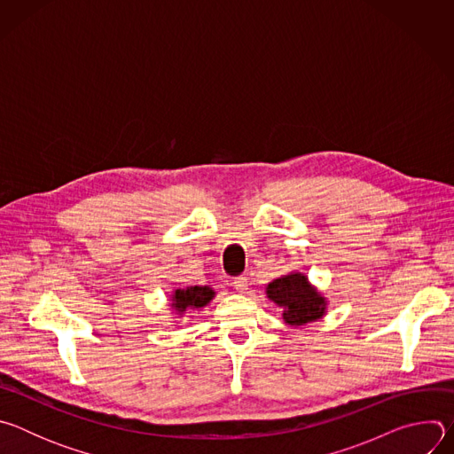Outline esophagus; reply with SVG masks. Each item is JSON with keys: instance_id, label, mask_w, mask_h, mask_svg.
<instances>
[{"instance_id": "esophagus-1", "label": "esophagus", "mask_w": 454, "mask_h": 454, "mask_svg": "<svg viewBox=\"0 0 454 454\" xmlns=\"http://www.w3.org/2000/svg\"><path fill=\"white\" fill-rule=\"evenodd\" d=\"M233 287L237 289V291H246L247 289V277H244V275H240V277H235L233 278Z\"/></svg>"}]
</instances>
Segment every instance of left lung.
Instances as JSON below:
<instances>
[{
    "mask_svg": "<svg viewBox=\"0 0 454 454\" xmlns=\"http://www.w3.org/2000/svg\"><path fill=\"white\" fill-rule=\"evenodd\" d=\"M268 298L284 309V319L289 325H305L319 319L325 312L323 300L300 273L277 278L268 286Z\"/></svg>",
    "mask_w": 454,
    "mask_h": 454,
    "instance_id": "1",
    "label": "left lung"
}]
</instances>
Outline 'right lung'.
Wrapping results in <instances>:
<instances>
[{
  "label": "right lung",
  "mask_w": 454,
  "mask_h": 454,
  "mask_svg": "<svg viewBox=\"0 0 454 454\" xmlns=\"http://www.w3.org/2000/svg\"><path fill=\"white\" fill-rule=\"evenodd\" d=\"M215 293L210 289V287H200V286H196V287H186V289H177L174 294H172V298H174V307L179 310V312H183L184 309H188V307H193V309H198V307H205L210 300H212V296H214Z\"/></svg>",
  "instance_id": "1"
}]
</instances>
